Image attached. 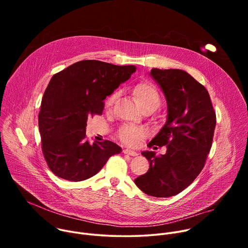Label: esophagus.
<instances>
[{
  "label": "esophagus",
  "instance_id": "1",
  "mask_svg": "<svg viewBox=\"0 0 248 248\" xmlns=\"http://www.w3.org/2000/svg\"><path fill=\"white\" fill-rule=\"evenodd\" d=\"M123 152H124V154H126V155H130V156H133V157L138 155L135 151H132V150H130V149H124Z\"/></svg>",
  "mask_w": 248,
  "mask_h": 248
}]
</instances>
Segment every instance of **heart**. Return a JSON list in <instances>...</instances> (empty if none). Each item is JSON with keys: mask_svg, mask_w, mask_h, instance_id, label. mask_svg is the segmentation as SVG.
<instances>
[{"mask_svg": "<svg viewBox=\"0 0 248 248\" xmlns=\"http://www.w3.org/2000/svg\"><path fill=\"white\" fill-rule=\"evenodd\" d=\"M133 94L136 97L139 105L143 110L153 109L156 110L161 105V96L152 83L143 82L133 86ZM119 97V92L112 93L105 101V108L111 109ZM146 136V130L142 127H138L130 124L123 125L118 131V137L122 142L127 146H136L140 140Z\"/></svg>", "mask_w": 248, "mask_h": 248, "instance_id": "obj_1", "label": "heart"}]
</instances>
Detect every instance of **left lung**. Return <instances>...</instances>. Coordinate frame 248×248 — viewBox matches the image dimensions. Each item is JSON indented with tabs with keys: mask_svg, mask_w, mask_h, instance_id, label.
Here are the masks:
<instances>
[{
	"mask_svg": "<svg viewBox=\"0 0 248 248\" xmlns=\"http://www.w3.org/2000/svg\"><path fill=\"white\" fill-rule=\"evenodd\" d=\"M150 74L166 96L168 118L148 147L167 145V152L141 153L150 167L134 183L150 196L170 197L186 189L202 170L214 137L216 113L207 89L185 70L152 68Z\"/></svg>",
	"mask_w": 248,
	"mask_h": 248,
	"instance_id": "1",
	"label": "left lung"
}]
</instances>
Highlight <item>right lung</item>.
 <instances>
[{"label": "right lung", "instance_id": "obj_1", "mask_svg": "<svg viewBox=\"0 0 248 248\" xmlns=\"http://www.w3.org/2000/svg\"><path fill=\"white\" fill-rule=\"evenodd\" d=\"M134 72V65L84 60L53 76L38 116L42 152L53 173L67 181H84L121 153L122 148L110 140L89 143L86 122L102 115L106 97Z\"/></svg>", "mask_w": 248, "mask_h": 248}]
</instances>
